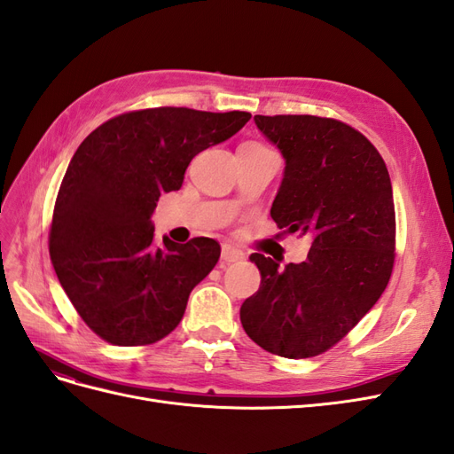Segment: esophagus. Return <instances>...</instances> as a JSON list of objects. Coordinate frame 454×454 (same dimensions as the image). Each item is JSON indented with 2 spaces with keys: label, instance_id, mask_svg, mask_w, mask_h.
<instances>
[{
  "label": "esophagus",
  "instance_id": "1",
  "mask_svg": "<svg viewBox=\"0 0 454 454\" xmlns=\"http://www.w3.org/2000/svg\"><path fill=\"white\" fill-rule=\"evenodd\" d=\"M244 254L237 248H232L229 244L222 246V267L229 265V263H237V261H242Z\"/></svg>",
  "mask_w": 454,
  "mask_h": 454
}]
</instances>
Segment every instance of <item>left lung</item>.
I'll return each instance as SVG.
<instances>
[{"label": "left lung", "instance_id": "8db88e82", "mask_svg": "<svg viewBox=\"0 0 454 454\" xmlns=\"http://www.w3.org/2000/svg\"><path fill=\"white\" fill-rule=\"evenodd\" d=\"M284 157L270 217L310 235L303 263L263 254L257 294L240 307L244 332L267 352L301 360L332 348L387 287L394 267L395 212L390 176L375 145L345 122L314 115H255Z\"/></svg>", "mask_w": 454, "mask_h": 454}]
</instances>
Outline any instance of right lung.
<instances>
[{
    "label": "right lung",
    "mask_w": 454,
    "mask_h": 454,
    "mask_svg": "<svg viewBox=\"0 0 454 454\" xmlns=\"http://www.w3.org/2000/svg\"><path fill=\"white\" fill-rule=\"evenodd\" d=\"M250 114L153 107L90 132L62 180L49 252L60 286L96 335L119 347L151 345L180 324L189 294L222 248L197 237L155 244L151 214L177 191L191 159L235 136Z\"/></svg>",
    "instance_id": "right-lung-1"
}]
</instances>
